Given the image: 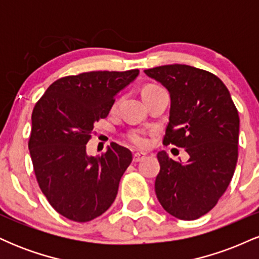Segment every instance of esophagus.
<instances>
[{
  "mask_svg": "<svg viewBox=\"0 0 259 259\" xmlns=\"http://www.w3.org/2000/svg\"><path fill=\"white\" fill-rule=\"evenodd\" d=\"M146 158V154L142 153V152H135L133 154V160L134 162H141Z\"/></svg>",
  "mask_w": 259,
  "mask_h": 259,
  "instance_id": "esophagus-1",
  "label": "esophagus"
}]
</instances>
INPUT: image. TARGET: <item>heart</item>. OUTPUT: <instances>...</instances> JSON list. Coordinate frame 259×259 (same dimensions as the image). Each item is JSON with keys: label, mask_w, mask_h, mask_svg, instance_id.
<instances>
[{"label": "heart", "mask_w": 259, "mask_h": 259, "mask_svg": "<svg viewBox=\"0 0 259 259\" xmlns=\"http://www.w3.org/2000/svg\"><path fill=\"white\" fill-rule=\"evenodd\" d=\"M157 88H159V86L147 85V86H145L142 92L153 90V89H157ZM129 139H130V141H132L133 144L138 147H147L148 144H150V140H148L147 136L141 132H133L132 134H129Z\"/></svg>", "instance_id": "b5f03b06"}]
</instances>
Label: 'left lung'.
Segmentation results:
<instances>
[{"mask_svg": "<svg viewBox=\"0 0 259 259\" xmlns=\"http://www.w3.org/2000/svg\"><path fill=\"white\" fill-rule=\"evenodd\" d=\"M170 96L164 145L185 148L187 162L157 154L154 190L165 210L181 221L209 212L228 189L237 163L240 119L227 86L214 74L186 64L146 69Z\"/></svg>", "mask_w": 259, "mask_h": 259, "instance_id": "1", "label": "left lung"}]
</instances>
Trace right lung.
I'll return each mask as SVG.
<instances>
[{
  "label": "right lung",
  "mask_w": 259,
  "mask_h": 259,
  "mask_svg": "<svg viewBox=\"0 0 259 259\" xmlns=\"http://www.w3.org/2000/svg\"><path fill=\"white\" fill-rule=\"evenodd\" d=\"M126 72H89L56 80L35 105L29 151L42 194L65 218L85 223L114 202L119 181L133 160L112 142L102 156H89L95 123L111 111L114 97L138 78Z\"/></svg>",
  "instance_id": "1"
}]
</instances>
